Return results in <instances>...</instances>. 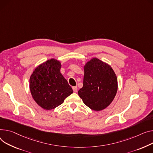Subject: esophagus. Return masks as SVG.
Here are the masks:
<instances>
[{
	"instance_id": "esophagus-1",
	"label": "esophagus",
	"mask_w": 153,
	"mask_h": 153,
	"mask_svg": "<svg viewBox=\"0 0 153 153\" xmlns=\"http://www.w3.org/2000/svg\"><path fill=\"white\" fill-rule=\"evenodd\" d=\"M73 91H74V92H77V87H73Z\"/></svg>"
}]
</instances>
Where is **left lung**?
Returning a JSON list of instances; mask_svg holds the SVG:
<instances>
[{
	"label": "left lung",
	"mask_w": 153,
	"mask_h": 153,
	"mask_svg": "<svg viewBox=\"0 0 153 153\" xmlns=\"http://www.w3.org/2000/svg\"><path fill=\"white\" fill-rule=\"evenodd\" d=\"M83 87L78 91L84 104L95 111L106 108L117 94L116 74L112 67L97 58L90 59L84 66Z\"/></svg>",
	"instance_id": "8db88e82"
}]
</instances>
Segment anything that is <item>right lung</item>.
Listing matches in <instances>:
<instances>
[{
	"instance_id": "1",
	"label": "right lung",
	"mask_w": 153,
	"mask_h": 153,
	"mask_svg": "<svg viewBox=\"0 0 153 153\" xmlns=\"http://www.w3.org/2000/svg\"><path fill=\"white\" fill-rule=\"evenodd\" d=\"M61 62L50 59L39 65L29 79L30 94L36 103L45 110L62 105L66 98L73 93L68 81L60 73Z\"/></svg>"
}]
</instances>
